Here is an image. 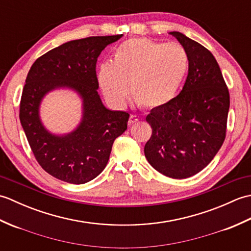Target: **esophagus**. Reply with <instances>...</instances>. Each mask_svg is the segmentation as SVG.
I'll use <instances>...</instances> for the list:
<instances>
[{
  "label": "esophagus",
  "instance_id": "esophagus-1",
  "mask_svg": "<svg viewBox=\"0 0 251 251\" xmlns=\"http://www.w3.org/2000/svg\"><path fill=\"white\" fill-rule=\"evenodd\" d=\"M138 116L137 115H130L129 116V120H128V125H132V124H135V123H137L138 122Z\"/></svg>",
  "mask_w": 251,
  "mask_h": 251
}]
</instances>
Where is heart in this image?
<instances>
[{
  "mask_svg": "<svg viewBox=\"0 0 251 251\" xmlns=\"http://www.w3.org/2000/svg\"><path fill=\"white\" fill-rule=\"evenodd\" d=\"M189 57L176 43H155L147 39H129L116 47L112 61L98 70V83L105 99L117 108L124 106L131 94L148 109L163 108L182 85Z\"/></svg>",
  "mask_w": 251,
  "mask_h": 251,
  "instance_id": "obj_1",
  "label": "heart"
}]
</instances>
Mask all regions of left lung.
<instances>
[{
	"mask_svg": "<svg viewBox=\"0 0 251 251\" xmlns=\"http://www.w3.org/2000/svg\"><path fill=\"white\" fill-rule=\"evenodd\" d=\"M189 57L180 94L146 117L152 136L145 155L158 173L174 179L200 173L220 150L226 138L230 95L214 55L177 31L170 32Z\"/></svg>",
	"mask_w": 251,
	"mask_h": 251,
	"instance_id": "obj_1",
	"label": "left lung"
}]
</instances>
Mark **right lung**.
Wrapping results in <instances>:
<instances>
[{
  "instance_id": "right-lung-1",
  "label": "right lung",
  "mask_w": 251,
  "mask_h": 251,
  "mask_svg": "<svg viewBox=\"0 0 251 251\" xmlns=\"http://www.w3.org/2000/svg\"><path fill=\"white\" fill-rule=\"evenodd\" d=\"M123 34L69 41L36 59L26 75L19 119L36 161L46 173L68 183L83 184L102 173L112 146L127 129L128 112L110 110L98 94L96 63L106 46ZM70 90L82 102L77 127L66 134L46 128L40 104L55 90Z\"/></svg>"
}]
</instances>
